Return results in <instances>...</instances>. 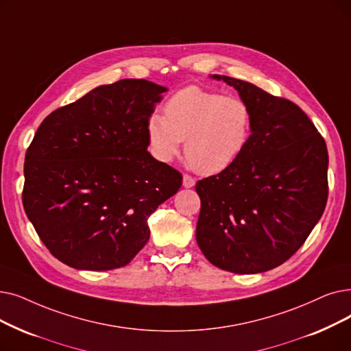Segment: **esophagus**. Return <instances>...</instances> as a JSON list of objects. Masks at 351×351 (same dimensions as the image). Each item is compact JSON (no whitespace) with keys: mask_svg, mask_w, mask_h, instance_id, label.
Wrapping results in <instances>:
<instances>
[{"mask_svg":"<svg viewBox=\"0 0 351 351\" xmlns=\"http://www.w3.org/2000/svg\"><path fill=\"white\" fill-rule=\"evenodd\" d=\"M182 185H184V188H192L195 186V179L189 175H184V180H182Z\"/></svg>","mask_w":351,"mask_h":351,"instance_id":"esophagus-1","label":"esophagus"}]
</instances>
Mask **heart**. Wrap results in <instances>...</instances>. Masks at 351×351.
Returning <instances> with one entry per match:
<instances>
[{"label": "heart", "instance_id": "1", "mask_svg": "<svg viewBox=\"0 0 351 351\" xmlns=\"http://www.w3.org/2000/svg\"><path fill=\"white\" fill-rule=\"evenodd\" d=\"M251 133L252 112L245 101L195 86L166 101L165 117L155 113L146 123L152 155L169 163L185 141V158L201 175L230 169L245 152Z\"/></svg>", "mask_w": 351, "mask_h": 351}]
</instances>
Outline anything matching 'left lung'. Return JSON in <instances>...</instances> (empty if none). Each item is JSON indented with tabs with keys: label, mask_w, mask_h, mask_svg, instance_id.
Listing matches in <instances>:
<instances>
[{
	"label": "left lung",
	"mask_w": 351,
	"mask_h": 351,
	"mask_svg": "<svg viewBox=\"0 0 351 351\" xmlns=\"http://www.w3.org/2000/svg\"><path fill=\"white\" fill-rule=\"evenodd\" d=\"M252 112L251 141L230 169L196 184V242L206 260L235 274L276 268L307 239L327 196L324 139L297 104L252 83L213 74Z\"/></svg>",
	"instance_id": "left-lung-1"
}]
</instances>
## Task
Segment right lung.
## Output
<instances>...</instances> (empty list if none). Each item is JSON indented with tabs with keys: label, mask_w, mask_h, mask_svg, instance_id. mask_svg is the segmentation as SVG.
<instances>
[{
	"label": "right lung",
	"mask_w": 351,
	"mask_h": 351,
	"mask_svg": "<svg viewBox=\"0 0 351 351\" xmlns=\"http://www.w3.org/2000/svg\"><path fill=\"white\" fill-rule=\"evenodd\" d=\"M166 87L125 79L93 88L43 120L27 149L23 205L58 261L128 265L149 241L147 218L182 175L147 152V119Z\"/></svg>",
	"instance_id": "1"
}]
</instances>
